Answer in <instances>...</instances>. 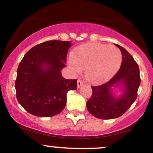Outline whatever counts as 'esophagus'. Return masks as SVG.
<instances>
[{"label":"esophagus","mask_w":153,"mask_h":153,"mask_svg":"<svg viewBox=\"0 0 153 153\" xmlns=\"http://www.w3.org/2000/svg\"><path fill=\"white\" fill-rule=\"evenodd\" d=\"M84 84V82H82V81H81L80 79H79L78 81H77V87H80L81 86L83 85Z\"/></svg>","instance_id":"1"}]
</instances>
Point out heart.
Masks as SVG:
<instances>
[{
	"instance_id": "obj_1",
	"label": "heart",
	"mask_w": 153,
	"mask_h": 153,
	"mask_svg": "<svg viewBox=\"0 0 153 153\" xmlns=\"http://www.w3.org/2000/svg\"><path fill=\"white\" fill-rule=\"evenodd\" d=\"M122 60L123 54L117 46L88 43L80 46L74 54H70L67 62L74 74H80L85 69L89 82L100 84L117 71Z\"/></svg>"
}]
</instances>
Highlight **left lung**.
<instances>
[{"instance_id": "left-lung-1", "label": "left lung", "mask_w": 153, "mask_h": 153, "mask_svg": "<svg viewBox=\"0 0 153 153\" xmlns=\"http://www.w3.org/2000/svg\"><path fill=\"white\" fill-rule=\"evenodd\" d=\"M115 45L123 54V62L119 71L106 83L92 86V95L87 102L88 111L99 119H114L125 114L137 99L140 84V69L137 62L125 48ZM117 83L124 85L123 94L118 98H114L111 91V88Z\"/></svg>"}]
</instances>
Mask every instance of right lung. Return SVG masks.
Returning <instances> with one entry per match:
<instances>
[{"instance_id":"add662e5","label":"right lung","mask_w":153,"mask_h":153,"mask_svg":"<svg viewBox=\"0 0 153 153\" xmlns=\"http://www.w3.org/2000/svg\"><path fill=\"white\" fill-rule=\"evenodd\" d=\"M71 45L70 41H45L30 48L20 62L16 98L30 114L56 115L65 107L68 91L77 89L76 79H66L61 73Z\"/></svg>"}]
</instances>
